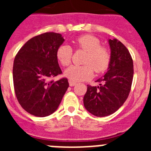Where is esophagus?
<instances>
[{"label":"esophagus","instance_id":"esophagus-1","mask_svg":"<svg viewBox=\"0 0 151 151\" xmlns=\"http://www.w3.org/2000/svg\"><path fill=\"white\" fill-rule=\"evenodd\" d=\"M69 86H71V87L75 86V85H76V82H73V81H71V80H69Z\"/></svg>","mask_w":151,"mask_h":151}]
</instances>
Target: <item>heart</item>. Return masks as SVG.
Wrapping results in <instances>:
<instances>
[{"instance_id":"heart-1","label":"heart","mask_w":151,"mask_h":151,"mask_svg":"<svg viewBox=\"0 0 151 151\" xmlns=\"http://www.w3.org/2000/svg\"><path fill=\"white\" fill-rule=\"evenodd\" d=\"M78 48L86 51L83 66H72L66 69L65 76L73 82H81L90 79L94 70L97 73L104 72L110 63V53L105 47L101 46V41L91 35H85L76 40ZM73 50L68 45H62L57 48L56 57L63 66H69L71 63Z\"/></svg>"}]
</instances>
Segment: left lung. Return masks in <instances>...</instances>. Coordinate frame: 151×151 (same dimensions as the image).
Masks as SVG:
<instances>
[{"label":"left lung","mask_w":151,"mask_h":151,"mask_svg":"<svg viewBox=\"0 0 151 151\" xmlns=\"http://www.w3.org/2000/svg\"><path fill=\"white\" fill-rule=\"evenodd\" d=\"M110 63L106 74L97 79L98 86L88 85L83 98L89 113L98 117L115 113L128 98L132 83L133 60L126 47L117 39H109Z\"/></svg>","instance_id":"1"}]
</instances>
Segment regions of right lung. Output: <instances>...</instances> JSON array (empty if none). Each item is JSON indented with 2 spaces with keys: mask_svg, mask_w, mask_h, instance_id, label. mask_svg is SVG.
<instances>
[{
  "mask_svg": "<svg viewBox=\"0 0 151 151\" xmlns=\"http://www.w3.org/2000/svg\"><path fill=\"white\" fill-rule=\"evenodd\" d=\"M64 41L59 33H44L29 39L15 57V94L21 106L32 115L45 117L54 113L69 87L66 78L49 81L62 73L56 52Z\"/></svg>",
  "mask_w": 151,
  "mask_h": 151,
  "instance_id": "right-lung-1",
  "label": "right lung"
}]
</instances>
